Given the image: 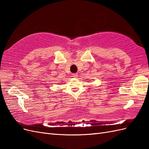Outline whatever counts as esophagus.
<instances>
[{
	"label": "esophagus",
	"instance_id": "1",
	"mask_svg": "<svg viewBox=\"0 0 149 149\" xmlns=\"http://www.w3.org/2000/svg\"><path fill=\"white\" fill-rule=\"evenodd\" d=\"M72 76H73V77H74V78H77L78 73H73V74H72Z\"/></svg>",
	"mask_w": 149,
	"mask_h": 149
}]
</instances>
